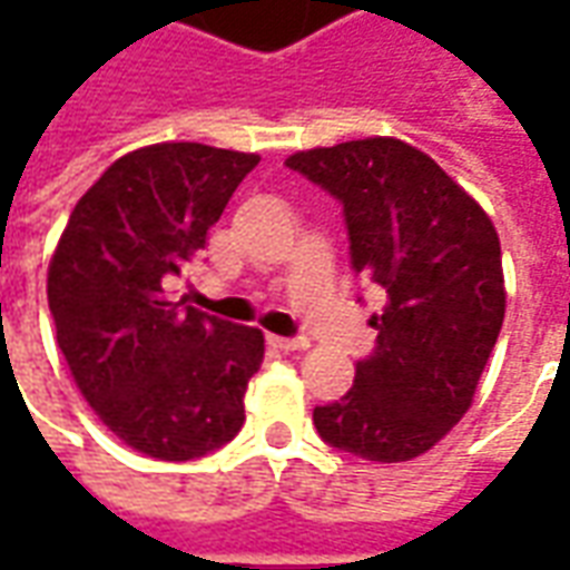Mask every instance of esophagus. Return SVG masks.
I'll return each instance as SVG.
<instances>
[{
  "label": "esophagus",
  "mask_w": 570,
  "mask_h": 570,
  "mask_svg": "<svg viewBox=\"0 0 570 570\" xmlns=\"http://www.w3.org/2000/svg\"><path fill=\"white\" fill-rule=\"evenodd\" d=\"M268 345L277 347V351H286V354H289V351H305V347H308L311 342H308V338H305V335H289V338H286V335H268Z\"/></svg>",
  "instance_id": "34e87169"
}]
</instances>
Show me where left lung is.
Segmentation results:
<instances>
[{
	"mask_svg": "<svg viewBox=\"0 0 570 570\" xmlns=\"http://www.w3.org/2000/svg\"><path fill=\"white\" fill-rule=\"evenodd\" d=\"M345 213L351 268L384 293L375 351L354 387L314 409L338 452L412 461L461 421L501 335L503 268L494 225L424 151L370 137L286 158Z\"/></svg>",
	"mask_w": 570,
	"mask_h": 570,
	"instance_id": "8db88e82",
	"label": "left lung"
}]
</instances>
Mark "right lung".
<instances>
[{
    "instance_id": "right-lung-1",
    "label": "right lung",
    "mask_w": 570,
    "mask_h": 570,
    "mask_svg": "<svg viewBox=\"0 0 570 570\" xmlns=\"http://www.w3.org/2000/svg\"><path fill=\"white\" fill-rule=\"evenodd\" d=\"M259 155L204 142L128 151L94 183L48 265L57 345L81 396L130 449L191 461L235 440L265 357L256 326L170 302L167 284Z\"/></svg>"
}]
</instances>
